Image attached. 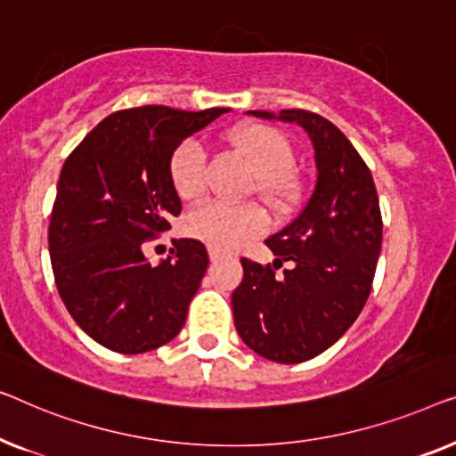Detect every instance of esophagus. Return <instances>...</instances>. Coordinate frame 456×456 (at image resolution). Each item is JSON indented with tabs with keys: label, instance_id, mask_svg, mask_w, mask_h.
<instances>
[{
	"label": "esophagus",
	"instance_id": "34e87169",
	"mask_svg": "<svg viewBox=\"0 0 456 456\" xmlns=\"http://www.w3.org/2000/svg\"><path fill=\"white\" fill-rule=\"evenodd\" d=\"M225 252H221V249H216V248H208V258L213 260V262H219L221 258H225Z\"/></svg>",
	"mask_w": 456,
	"mask_h": 456
}]
</instances>
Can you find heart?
I'll return each mask as SVG.
<instances>
[{
  "label": "heart",
  "mask_w": 456,
  "mask_h": 456,
  "mask_svg": "<svg viewBox=\"0 0 456 456\" xmlns=\"http://www.w3.org/2000/svg\"><path fill=\"white\" fill-rule=\"evenodd\" d=\"M231 144L246 159L260 177L258 188L271 200H285L293 191L289 169L293 151L287 138L271 126H243L231 134ZM204 163L207 152L198 140H183L171 155L169 175L177 196L183 200H198L204 191ZM265 215L254 204L208 202L196 208L185 219V231L196 240L216 249H233L260 233Z\"/></svg>",
  "instance_id": "b5f03b06"
}]
</instances>
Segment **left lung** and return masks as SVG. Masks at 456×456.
Masks as SVG:
<instances>
[{"mask_svg":"<svg viewBox=\"0 0 456 456\" xmlns=\"http://www.w3.org/2000/svg\"><path fill=\"white\" fill-rule=\"evenodd\" d=\"M289 121L310 136L316 183L299 215L266 240L273 266L241 258L231 295L237 335L256 354L301 363L332 347L363 310L382 248L374 179L347 136L304 109L246 111ZM287 261L281 275L276 268Z\"/></svg>","mask_w":456,"mask_h":456,"instance_id":"obj_1","label":"left lung"}]
</instances>
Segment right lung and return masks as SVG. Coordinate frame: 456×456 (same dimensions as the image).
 I'll return each mask as SVG.
<instances>
[{
	"mask_svg": "<svg viewBox=\"0 0 456 456\" xmlns=\"http://www.w3.org/2000/svg\"><path fill=\"white\" fill-rule=\"evenodd\" d=\"M227 111L144 105L111 113L63 163L49 225L51 266L68 312L102 347L146 354L182 330L208 268L207 248L173 240L171 256L155 266L142 246L182 213L171 155Z\"/></svg>",
	"mask_w": 456,
	"mask_h": 456,
	"instance_id": "1",
	"label": "right lung"
}]
</instances>
